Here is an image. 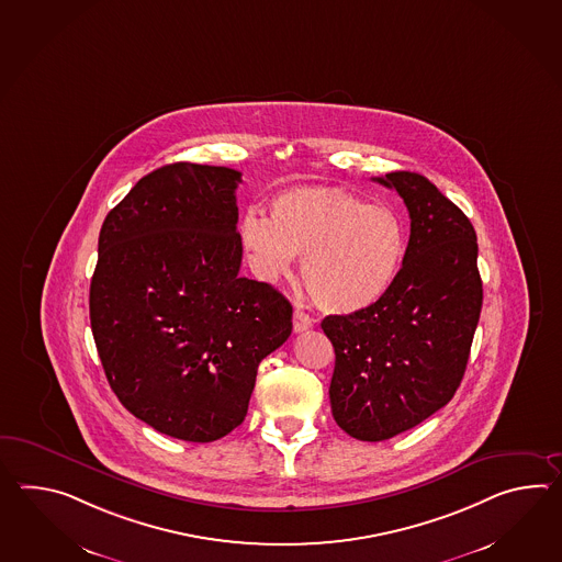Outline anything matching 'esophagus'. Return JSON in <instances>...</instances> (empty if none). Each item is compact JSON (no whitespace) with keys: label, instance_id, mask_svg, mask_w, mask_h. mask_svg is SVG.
Here are the masks:
<instances>
[{"label":"esophagus","instance_id":"34e87169","mask_svg":"<svg viewBox=\"0 0 562 562\" xmlns=\"http://www.w3.org/2000/svg\"><path fill=\"white\" fill-rule=\"evenodd\" d=\"M292 326H294V333H304L312 326V318L306 312L294 311L292 314Z\"/></svg>","mask_w":562,"mask_h":562}]
</instances>
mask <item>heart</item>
<instances>
[{
    "instance_id": "obj_1",
    "label": "heart",
    "mask_w": 562,
    "mask_h": 562,
    "mask_svg": "<svg viewBox=\"0 0 562 562\" xmlns=\"http://www.w3.org/2000/svg\"><path fill=\"white\" fill-rule=\"evenodd\" d=\"M239 241L254 272L266 282L292 276L318 308L361 316L387 299L407 254V236L395 212L338 188L288 189L270 201V220L246 213Z\"/></svg>"
}]
</instances>
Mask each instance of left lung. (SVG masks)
Listing matches in <instances>:
<instances>
[{
    "label": "left lung",
    "instance_id": "8db88e82",
    "mask_svg": "<svg viewBox=\"0 0 562 562\" xmlns=\"http://www.w3.org/2000/svg\"><path fill=\"white\" fill-rule=\"evenodd\" d=\"M405 201L412 234L387 299L361 316H326L335 347L330 407L340 429L383 441L448 405L482 311L477 239L465 213L412 171L374 177Z\"/></svg>",
    "mask_w": 562,
    "mask_h": 562
}]
</instances>
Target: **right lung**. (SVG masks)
Here are the masks:
<instances>
[{
  "mask_svg": "<svg viewBox=\"0 0 562 562\" xmlns=\"http://www.w3.org/2000/svg\"><path fill=\"white\" fill-rule=\"evenodd\" d=\"M229 167L145 175L99 236L90 326L114 395L159 434L207 443L244 422L258 364L292 333L278 290L239 276Z\"/></svg>",
  "mask_w": 562,
  "mask_h": 562,
  "instance_id": "right-lung-1",
  "label": "right lung"
}]
</instances>
